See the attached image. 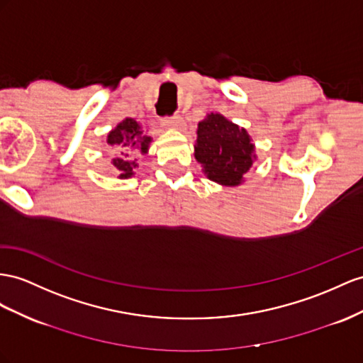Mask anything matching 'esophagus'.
I'll use <instances>...</instances> for the list:
<instances>
[{
    "instance_id": "34e87169",
    "label": "esophagus",
    "mask_w": 363,
    "mask_h": 363,
    "mask_svg": "<svg viewBox=\"0 0 363 363\" xmlns=\"http://www.w3.org/2000/svg\"><path fill=\"white\" fill-rule=\"evenodd\" d=\"M162 125L169 127V128H182L184 127V119L178 115L165 116V118H162Z\"/></svg>"
}]
</instances>
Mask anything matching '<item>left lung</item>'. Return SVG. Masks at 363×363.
<instances>
[{
    "label": "left lung",
    "instance_id": "1",
    "mask_svg": "<svg viewBox=\"0 0 363 363\" xmlns=\"http://www.w3.org/2000/svg\"><path fill=\"white\" fill-rule=\"evenodd\" d=\"M255 147L245 128L218 113L198 124L194 157L203 165L207 178L222 185H238L255 161Z\"/></svg>",
    "mask_w": 363,
    "mask_h": 363
}]
</instances>
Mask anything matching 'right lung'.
<instances>
[{
  "label": "right lung",
  "instance_id": "right-lung-1",
  "mask_svg": "<svg viewBox=\"0 0 363 363\" xmlns=\"http://www.w3.org/2000/svg\"><path fill=\"white\" fill-rule=\"evenodd\" d=\"M152 138L143 133L141 127L135 119L127 118L123 123L118 124L116 128L111 130L107 136V144L113 148H119L121 156L115 157L113 165L116 170L121 173L119 178L125 179L133 174V169H136L138 164L133 157L141 152L147 153L148 144H150Z\"/></svg>",
  "mask_w": 363,
  "mask_h": 363
}]
</instances>
